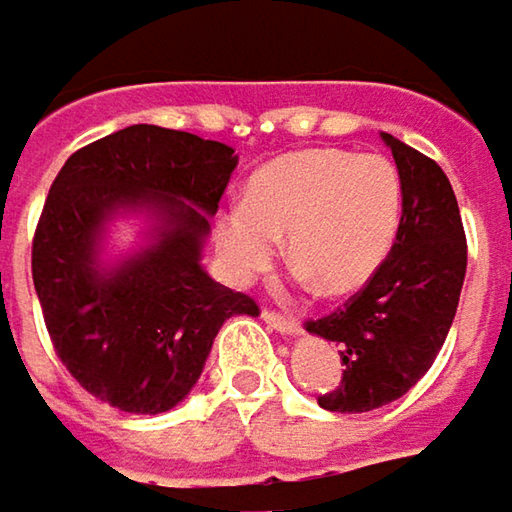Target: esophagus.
I'll use <instances>...</instances> for the list:
<instances>
[{
    "mask_svg": "<svg viewBox=\"0 0 512 512\" xmlns=\"http://www.w3.org/2000/svg\"><path fill=\"white\" fill-rule=\"evenodd\" d=\"M260 316H263V322H266L269 328H275L278 334H290V337H293V334H302V325H299L293 316H287V313H278V310H269V307H266Z\"/></svg>",
    "mask_w": 512,
    "mask_h": 512,
    "instance_id": "obj_1",
    "label": "esophagus"
}]
</instances>
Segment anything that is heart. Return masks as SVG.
I'll list each match as a JSON object with an SVG mask.
<instances>
[{
	"instance_id": "obj_1",
	"label": "heart",
	"mask_w": 512,
	"mask_h": 512,
	"mask_svg": "<svg viewBox=\"0 0 512 512\" xmlns=\"http://www.w3.org/2000/svg\"><path fill=\"white\" fill-rule=\"evenodd\" d=\"M404 190L384 155L304 149L260 166L246 199L216 213L213 240L231 281L246 284L284 234L296 278L325 296L360 290L390 257Z\"/></svg>"
}]
</instances>
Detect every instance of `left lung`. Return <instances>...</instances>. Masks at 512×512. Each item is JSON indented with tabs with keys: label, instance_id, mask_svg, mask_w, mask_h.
I'll list each match as a JSON object with an SVG mask.
<instances>
[{
	"label": "left lung",
	"instance_id": "1",
	"mask_svg": "<svg viewBox=\"0 0 512 512\" xmlns=\"http://www.w3.org/2000/svg\"><path fill=\"white\" fill-rule=\"evenodd\" d=\"M381 137L404 190L393 252L343 310L307 322L343 360L340 387L319 395L331 413H366L407 393L440 354L466 278V234L445 172L393 134Z\"/></svg>",
	"mask_w": 512,
	"mask_h": 512
}]
</instances>
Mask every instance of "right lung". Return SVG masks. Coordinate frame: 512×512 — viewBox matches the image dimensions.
I'll return each instance as SVG.
<instances>
[{
  "label": "right lung",
  "mask_w": 512,
  "mask_h": 512,
  "mask_svg": "<svg viewBox=\"0 0 512 512\" xmlns=\"http://www.w3.org/2000/svg\"><path fill=\"white\" fill-rule=\"evenodd\" d=\"M237 166L231 146L128 125L70 155L40 213L31 278L70 375L125 413H166L196 387L222 322L255 299L202 266L210 216ZM150 219L147 246L101 260L117 215Z\"/></svg>",
  "instance_id": "right-lung-1"
}]
</instances>
